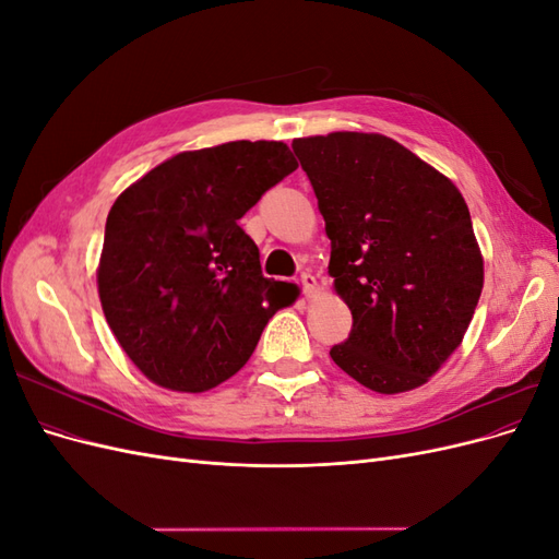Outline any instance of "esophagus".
I'll use <instances>...</instances> for the list:
<instances>
[{
	"instance_id": "34e87169",
	"label": "esophagus",
	"mask_w": 559,
	"mask_h": 559,
	"mask_svg": "<svg viewBox=\"0 0 559 559\" xmlns=\"http://www.w3.org/2000/svg\"><path fill=\"white\" fill-rule=\"evenodd\" d=\"M300 284H302V292H306L308 298H312V296L319 292V282H317V277L310 275V273H302V275H300Z\"/></svg>"
}]
</instances>
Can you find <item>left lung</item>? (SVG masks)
Wrapping results in <instances>:
<instances>
[{"mask_svg": "<svg viewBox=\"0 0 559 559\" xmlns=\"http://www.w3.org/2000/svg\"><path fill=\"white\" fill-rule=\"evenodd\" d=\"M331 240L333 292L352 333L331 349L378 394L429 382L462 345L483 292V253L460 189L378 132L294 140Z\"/></svg>", "mask_w": 559, "mask_h": 559, "instance_id": "obj_1", "label": "left lung"}]
</instances>
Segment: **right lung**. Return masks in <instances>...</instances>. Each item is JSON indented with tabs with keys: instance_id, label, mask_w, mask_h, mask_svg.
<instances>
[{
	"instance_id": "obj_1",
	"label": "right lung",
	"mask_w": 559,
	"mask_h": 559,
	"mask_svg": "<svg viewBox=\"0 0 559 559\" xmlns=\"http://www.w3.org/2000/svg\"><path fill=\"white\" fill-rule=\"evenodd\" d=\"M298 167L284 142L181 151L116 198L97 263L107 324L151 382L200 394L249 361L298 286L261 273L238 226Z\"/></svg>"
}]
</instances>
